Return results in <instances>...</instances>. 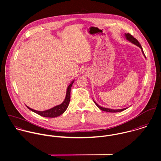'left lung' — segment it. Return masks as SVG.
<instances>
[{
    "instance_id": "1",
    "label": "left lung",
    "mask_w": 161,
    "mask_h": 161,
    "mask_svg": "<svg viewBox=\"0 0 161 161\" xmlns=\"http://www.w3.org/2000/svg\"><path fill=\"white\" fill-rule=\"evenodd\" d=\"M125 36H126V38L128 40V41H130V42H131L132 43H133V44H135V45H136V46H139L141 49V51H142V54H144V56H145V55H144V52H143V50H142V47L141 46V45H140V43H139V42H138V40L135 38H134L131 34H130V33H127V34H125ZM145 58H146V56H145ZM94 102V103H95V105L101 110H102V111H105V112H112V113H116V112H122V111H123V110H126L127 108H123V109H118V110H113V109H110V108H103V107H100V105H98L95 101H93Z\"/></svg>"
}]
</instances>
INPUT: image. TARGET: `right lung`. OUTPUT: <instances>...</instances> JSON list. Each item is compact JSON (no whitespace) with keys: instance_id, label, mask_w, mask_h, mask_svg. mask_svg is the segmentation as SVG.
<instances>
[{"instance_id":"1","label":"right lung","mask_w":161,"mask_h":161,"mask_svg":"<svg viewBox=\"0 0 161 161\" xmlns=\"http://www.w3.org/2000/svg\"><path fill=\"white\" fill-rule=\"evenodd\" d=\"M74 83V80L69 84L68 89H67V92H66V98L64 100V102L59 105H57L51 109L47 110L45 111H37V110H35L30 107H28V106L27 108L28 109H30V110H31L32 112L38 114L40 116H44V117H48V118H54V117H57L59 115H62L67 109V108L68 107V105L69 104V102H70V89L71 87L72 86V84Z\"/></svg>"}]
</instances>
